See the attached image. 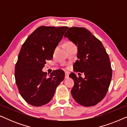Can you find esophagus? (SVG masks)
Here are the masks:
<instances>
[{"mask_svg": "<svg viewBox=\"0 0 127 127\" xmlns=\"http://www.w3.org/2000/svg\"><path fill=\"white\" fill-rule=\"evenodd\" d=\"M69 73L67 72H65V79H67L69 77Z\"/></svg>", "mask_w": 127, "mask_h": 127, "instance_id": "obj_1", "label": "esophagus"}]
</instances>
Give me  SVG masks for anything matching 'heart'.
I'll list each match as a JSON object with an SVG mask.
<instances>
[{
    "label": "heart",
    "mask_w": 127,
    "mask_h": 127,
    "mask_svg": "<svg viewBox=\"0 0 127 127\" xmlns=\"http://www.w3.org/2000/svg\"><path fill=\"white\" fill-rule=\"evenodd\" d=\"M69 45H73V44H72V43H67L66 46H69Z\"/></svg>",
    "instance_id": "obj_1"
}]
</instances>
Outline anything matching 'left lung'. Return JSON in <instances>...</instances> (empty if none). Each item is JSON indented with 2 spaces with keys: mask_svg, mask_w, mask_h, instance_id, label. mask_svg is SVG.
<instances>
[{
  "mask_svg": "<svg viewBox=\"0 0 127 127\" xmlns=\"http://www.w3.org/2000/svg\"><path fill=\"white\" fill-rule=\"evenodd\" d=\"M64 37L77 46L78 60L74 64V72L85 75L84 79L74 73L69 75L74 82L71 90L73 98L84 106L96 105L105 98L112 80L109 55L101 41L85 28H70Z\"/></svg>",
  "mask_w": 127,
  "mask_h": 127,
  "instance_id": "1",
  "label": "left lung"
}]
</instances>
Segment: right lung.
<instances>
[{
    "label": "right lung",
    "instance_id": "1",
    "mask_svg": "<svg viewBox=\"0 0 127 127\" xmlns=\"http://www.w3.org/2000/svg\"><path fill=\"white\" fill-rule=\"evenodd\" d=\"M67 28L41 26L22 44L15 66V83L20 95L31 105L41 106L48 103L65 78L62 70H54L48 77L42 69L47 61L53 58L55 48Z\"/></svg>",
    "mask_w": 127,
    "mask_h": 127
}]
</instances>
